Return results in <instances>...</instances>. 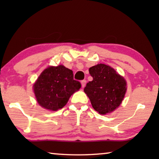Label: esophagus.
Listing matches in <instances>:
<instances>
[{
	"label": "esophagus",
	"instance_id": "obj_1",
	"mask_svg": "<svg viewBox=\"0 0 159 159\" xmlns=\"http://www.w3.org/2000/svg\"><path fill=\"white\" fill-rule=\"evenodd\" d=\"M81 85H82V88H84L85 85H86V80H83L81 81Z\"/></svg>",
	"mask_w": 159,
	"mask_h": 159
}]
</instances>
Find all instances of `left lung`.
<instances>
[{"mask_svg":"<svg viewBox=\"0 0 159 159\" xmlns=\"http://www.w3.org/2000/svg\"><path fill=\"white\" fill-rule=\"evenodd\" d=\"M93 77L84 88L93 109L100 114H109L118 108L126 93V81L112 67L98 64L90 67Z\"/></svg>","mask_w":159,"mask_h":159,"instance_id":"obj_1","label":"left lung"}]
</instances>
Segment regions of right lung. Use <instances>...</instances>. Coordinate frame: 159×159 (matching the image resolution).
Here are the masks:
<instances>
[{
	"label": "right lung",
	"instance_id": "obj_1",
	"mask_svg": "<svg viewBox=\"0 0 159 159\" xmlns=\"http://www.w3.org/2000/svg\"><path fill=\"white\" fill-rule=\"evenodd\" d=\"M81 85L74 80L73 71L63 65L48 66L34 85V92L40 106L50 111L63 108L71 95Z\"/></svg>",
	"mask_w": 159,
	"mask_h": 159
}]
</instances>
